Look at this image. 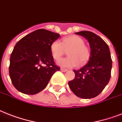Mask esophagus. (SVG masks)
Wrapping results in <instances>:
<instances>
[{
	"instance_id": "esophagus-1",
	"label": "esophagus",
	"mask_w": 122,
	"mask_h": 122,
	"mask_svg": "<svg viewBox=\"0 0 122 122\" xmlns=\"http://www.w3.org/2000/svg\"><path fill=\"white\" fill-rule=\"evenodd\" d=\"M60 70H61V71L63 72H66L68 71L67 69H64V68H61V69H60Z\"/></svg>"
}]
</instances>
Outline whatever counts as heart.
Returning a JSON list of instances; mask_svg holds the SVG:
<instances>
[{
  "instance_id": "obj_1",
  "label": "heart",
  "mask_w": 122,
  "mask_h": 122,
  "mask_svg": "<svg viewBox=\"0 0 122 122\" xmlns=\"http://www.w3.org/2000/svg\"><path fill=\"white\" fill-rule=\"evenodd\" d=\"M51 54L55 60H58L68 51L67 58L58 60L57 63L63 67H72L83 64L90 57L89 49L85 45L83 39L78 36H70L62 39V42L56 40L50 46Z\"/></svg>"
}]
</instances>
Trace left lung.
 <instances>
[{
  "mask_svg": "<svg viewBox=\"0 0 122 122\" xmlns=\"http://www.w3.org/2000/svg\"><path fill=\"white\" fill-rule=\"evenodd\" d=\"M87 39L90 56L85 66L76 71L75 78L68 82L72 92L82 99H91L101 93L111 78L112 60L109 46L94 33L81 31L75 33Z\"/></svg>",
  "mask_w": 122,
  "mask_h": 122,
  "instance_id": "8db88e82",
  "label": "left lung"
}]
</instances>
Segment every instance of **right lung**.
<instances>
[{"label":"right lung","instance_id":"obj_1","mask_svg":"<svg viewBox=\"0 0 122 122\" xmlns=\"http://www.w3.org/2000/svg\"><path fill=\"white\" fill-rule=\"evenodd\" d=\"M60 34L39 29L21 39L10 57L9 72L19 92L34 95L44 89L55 72L60 70L51 54L52 42Z\"/></svg>","mask_w":122,"mask_h":122}]
</instances>
